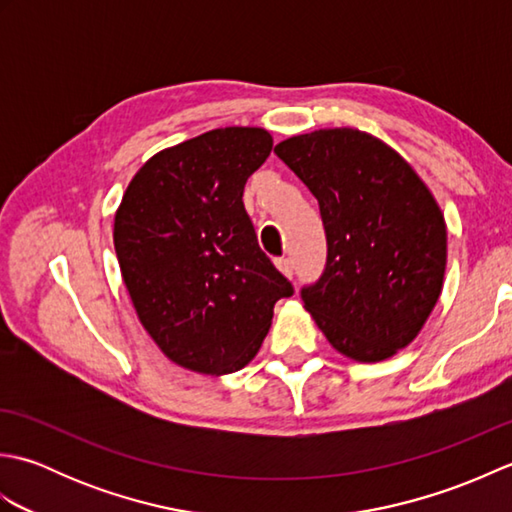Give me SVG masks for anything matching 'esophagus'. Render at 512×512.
<instances>
[{"instance_id":"1","label":"esophagus","mask_w":512,"mask_h":512,"mask_svg":"<svg viewBox=\"0 0 512 512\" xmlns=\"http://www.w3.org/2000/svg\"><path fill=\"white\" fill-rule=\"evenodd\" d=\"M275 264H277V268H279L281 273H284L286 277H292V275H295V262H292L290 257H279Z\"/></svg>"}]
</instances>
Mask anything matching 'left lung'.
I'll return each instance as SVG.
<instances>
[{
    "label": "left lung",
    "instance_id": "8db88e82",
    "mask_svg": "<svg viewBox=\"0 0 512 512\" xmlns=\"http://www.w3.org/2000/svg\"><path fill=\"white\" fill-rule=\"evenodd\" d=\"M275 154L319 200L328 242L306 310L341 354L376 363L409 345L442 292L447 226L409 162L350 127L292 136Z\"/></svg>",
    "mask_w": 512,
    "mask_h": 512
}]
</instances>
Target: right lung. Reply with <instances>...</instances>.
<instances>
[{
  "instance_id": "1",
  "label": "right lung",
  "mask_w": 512,
  "mask_h": 512,
  "mask_svg": "<svg viewBox=\"0 0 512 512\" xmlns=\"http://www.w3.org/2000/svg\"><path fill=\"white\" fill-rule=\"evenodd\" d=\"M273 136L224 127L160 151L129 182L114 248L136 314L167 358L200 374L242 369L295 288L257 244L244 184Z\"/></svg>"
}]
</instances>
